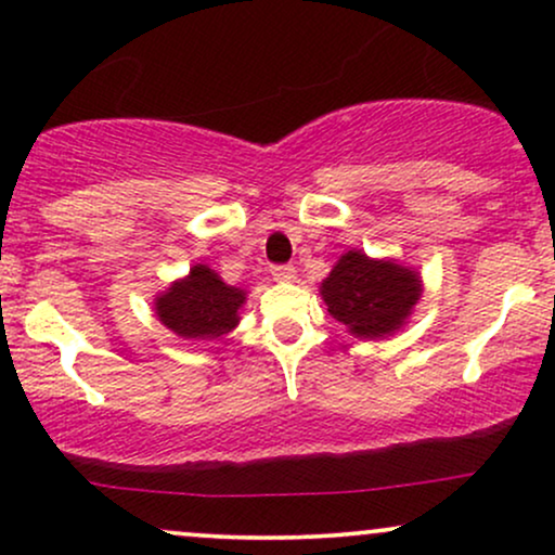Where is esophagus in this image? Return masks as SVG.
Listing matches in <instances>:
<instances>
[{"instance_id": "34e87169", "label": "esophagus", "mask_w": 555, "mask_h": 555, "mask_svg": "<svg viewBox=\"0 0 555 555\" xmlns=\"http://www.w3.org/2000/svg\"><path fill=\"white\" fill-rule=\"evenodd\" d=\"M271 276H273V282L286 284V282H295L297 273H295V269H292V266H273Z\"/></svg>"}]
</instances>
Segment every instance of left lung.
Segmentation results:
<instances>
[{"label": "left lung", "instance_id": "left-lung-1", "mask_svg": "<svg viewBox=\"0 0 555 555\" xmlns=\"http://www.w3.org/2000/svg\"><path fill=\"white\" fill-rule=\"evenodd\" d=\"M320 295L351 336L385 338L411 318L422 297V279L396 260H375L362 250H349L320 284Z\"/></svg>", "mask_w": 555, "mask_h": 555}]
</instances>
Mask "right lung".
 <instances>
[{
  "instance_id": "add662e5",
  "label": "right lung",
  "mask_w": 555,
  "mask_h": 555,
  "mask_svg": "<svg viewBox=\"0 0 555 555\" xmlns=\"http://www.w3.org/2000/svg\"><path fill=\"white\" fill-rule=\"evenodd\" d=\"M245 292L224 284L209 266L196 263L189 276L178 279L155 299L159 323L180 338H222L240 323L237 310Z\"/></svg>"
}]
</instances>
